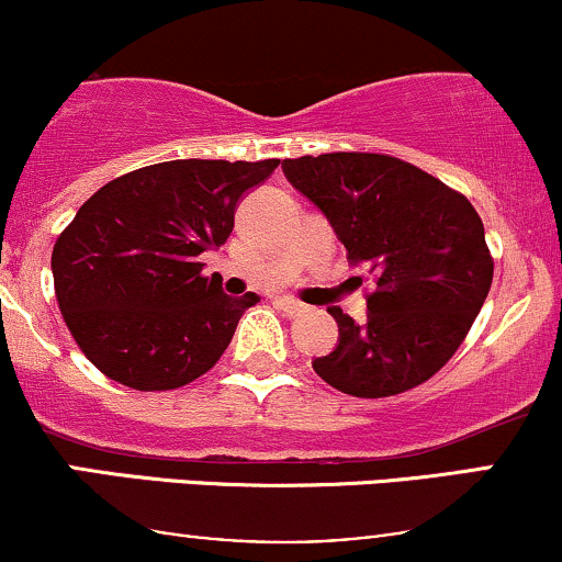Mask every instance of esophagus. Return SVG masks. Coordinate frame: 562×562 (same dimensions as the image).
<instances>
[{"mask_svg": "<svg viewBox=\"0 0 562 562\" xmlns=\"http://www.w3.org/2000/svg\"><path fill=\"white\" fill-rule=\"evenodd\" d=\"M277 308H280V312L285 314V317H299V314L306 312V306H303L301 301H295V299H288V295H285V299H280V301H277Z\"/></svg>", "mask_w": 562, "mask_h": 562, "instance_id": "34e87169", "label": "esophagus"}]
</instances>
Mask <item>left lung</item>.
<instances>
[{"label":"left lung","mask_w":562,"mask_h":562,"mask_svg":"<svg viewBox=\"0 0 562 562\" xmlns=\"http://www.w3.org/2000/svg\"><path fill=\"white\" fill-rule=\"evenodd\" d=\"M282 171L375 280L362 325L327 308L340 338L333 353L314 359V372L359 398L396 396L434 378L492 288L479 211L441 179L383 153L288 158Z\"/></svg>","instance_id":"obj_1"}]
</instances>
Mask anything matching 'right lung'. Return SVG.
<instances>
[{
  "mask_svg": "<svg viewBox=\"0 0 562 562\" xmlns=\"http://www.w3.org/2000/svg\"><path fill=\"white\" fill-rule=\"evenodd\" d=\"M280 160H166L94 192L53 248L55 295L102 375L134 391L182 389L222 359L259 295H224L198 256L227 243L235 205Z\"/></svg>",
  "mask_w": 562,
  "mask_h": 562,
  "instance_id": "right-lung-1",
  "label": "right lung"
}]
</instances>
